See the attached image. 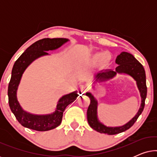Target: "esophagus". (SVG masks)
Returning <instances> with one entry per match:
<instances>
[{
  "label": "esophagus",
  "instance_id": "34e87169",
  "mask_svg": "<svg viewBox=\"0 0 157 157\" xmlns=\"http://www.w3.org/2000/svg\"><path fill=\"white\" fill-rule=\"evenodd\" d=\"M86 86L84 85H80V86H79V91L81 92H83L84 91V89H85Z\"/></svg>",
  "mask_w": 157,
  "mask_h": 157
}]
</instances>
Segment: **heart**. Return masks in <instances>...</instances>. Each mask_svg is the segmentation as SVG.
Masks as SVG:
<instances>
[{"instance_id":"obj_1","label":"heart","mask_w":157,"mask_h":157,"mask_svg":"<svg viewBox=\"0 0 157 157\" xmlns=\"http://www.w3.org/2000/svg\"><path fill=\"white\" fill-rule=\"evenodd\" d=\"M95 58L96 59H101V61L103 63H104L109 62V60H110V58H109L108 54L106 53H97V54L95 55Z\"/></svg>"}]
</instances>
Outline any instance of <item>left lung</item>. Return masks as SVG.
Instances as JSON below:
<instances>
[{"instance_id": "left-lung-1", "label": "left lung", "mask_w": 157, "mask_h": 157, "mask_svg": "<svg viewBox=\"0 0 157 157\" xmlns=\"http://www.w3.org/2000/svg\"><path fill=\"white\" fill-rule=\"evenodd\" d=\"M116 63L118 66L115 71L109 69L105 71H101L95 76L96 82H103V81H109L116 76L117 74H124L132 76L136 81L137 87L141 98V103L140 108L136 114L127 122L126 124L121 126H106L101 123L98 119L97 107L98 101L91 93L87 92L86 95L89 96L91 102L87 110V120L90 126L96 130V132L101 134H107L109 135L117 134L119 133L125 132L128 128L132 127L138 117L142 113L144 108L145 99L147 98V88L146 84V74L143 66L135 59L132 54L127 52H121L116 59Z\"/></svg>"}]
</instances>
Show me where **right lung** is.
Here are the masks:
<instances>
[{
  "instance_id": "1",
  "label": "right lung",
  "mask_w": 157,
  "mask_h": 157,
  "mask_svg": "<svg viewBox=\"0 0 157 157\" xmlns=\"http://www.w3.org/2000/svg\"><path fill=\"white\" fill-rule=\"evenodd\" d=\"M68 40L67 38H61L39 40L30 46L15 62L8 84V103L16 119L24 127L38 132H45L56 128L61 123L64 110L78 96L76 91L63 96L58 101L54 112L42 115L33 114L23 110L17 98L18 87L23 74L28 66L38 58L48 55L46 51L56 50Z\"/></svg>"
}]
</instances>
